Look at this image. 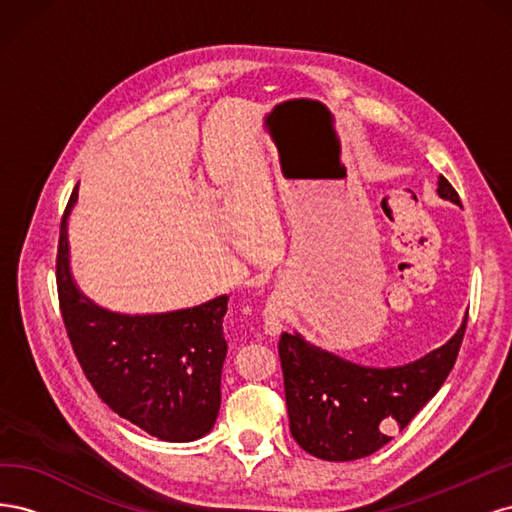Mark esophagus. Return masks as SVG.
<instances>
[{
	"label": "esophagus",
	"instance_id": "34e87169",
	"mask_svg": "<svg viewBox=\"0 0 512 512\" xmlns=\"http://www.w3.org/2000/svg\"><path fill=\"white\" fill-rule=\"evenodd\" d=\"M269 331H275V324H269Z\"/></svg>",
	"mask_w": 512,
	"mask_h": 512
}]
</instances>
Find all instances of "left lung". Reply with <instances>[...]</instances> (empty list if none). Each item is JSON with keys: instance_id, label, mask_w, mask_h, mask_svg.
<instances>
[{"instance_id": "1", "label": "left lung", "mask_w": 512, "mask_h": 512, "mask_svg": "<svg viewBox=\"0 0 512 512\" xmlns=\"http://www.w3.org/2000/svg\"><path fill=\"white\" fill-rule=\"evenodd\" d=\"M438 194L461 203L442 175ZM466 322L425 359L393 369L354 365L307 344L301 335L282 333L277 352L292 438L324 461H354L380 451L440 391L457 361Z\"/></svg>"}]
</instances>
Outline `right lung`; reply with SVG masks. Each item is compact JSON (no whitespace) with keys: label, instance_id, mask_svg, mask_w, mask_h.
Here are the masks:
<instances>
[{"label":"right lung","instance_id":"add662e5","mask_svg":"<svg viewBox=\"0 0 512 512\" xmlns=\"http://www.w3.org/2000/svg\"><path fill=\"white\" fill-rule=\"evenodd\" d=\"M64 211L57 245L61 318L85 378L104 404L166 442L203 438L220 410L228 297L158 316H121L76 290L68 267Z\"/></svg>","mask_w":512,"mask_h":512}]
</instances>
